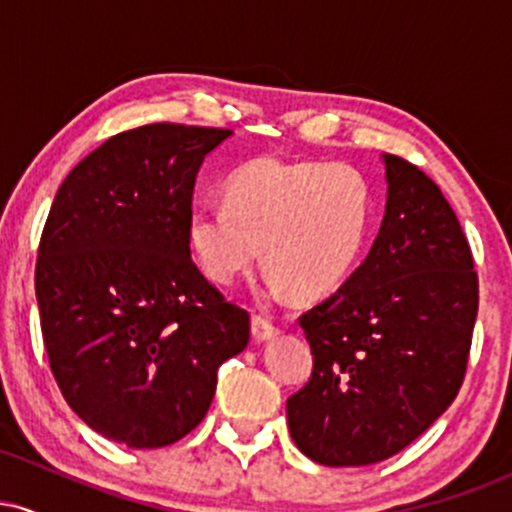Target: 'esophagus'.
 I'll list each match as a JSON object with an SVG mask.
<instances>
[{
  "mask_svg": "<svg viewBox=\"0 0 512 512\" xmlns=\"http://www.w3.org/2000/svg\"><path fill=\"white\" fill-rule=\"evenodd\" d=\"M276 334H279V327L272 325L267 317L264 315L252 317V337H255L257 342H267V339H274Z\"/></svg>",
  "mask_w": 512,
  "mask_h": 512,
  "instance_id": "obj_1",
  "label": "esophagus"
}]
</instances>
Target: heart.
Segmentation results:
<instances>
[{"label":"heart","instance_id":"b5f03b06","mask_svg":"<svg viewBox=\"0 0 512 512\" xmlns=\"http://www.w3.org/2000/svg\"><path fill=\"white\" fill-rule=\"evenodd\" d=\"M373 221V190L349 163L262 156L226 182V202H204L187 219L197 264L228 286L260 257L269 289L325 296L354 272Z\"/></svg>","mask_w":512,"mask_h":512}]
</instances>
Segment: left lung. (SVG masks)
<instances>
[{
  "label": "left lung",
  "instance_id": "8db88e82",
  "mask_svg": "<svg viewBox=\"0 0 512 512\" xmlns=\"http://www.w3.org/2000/svg\"><path fill=\"white\" fill-rule=\"evenodd\" d=\"M378 238L349 279L298 317L313 373L289 397L293 443L327 467L397 455L450 407L479 310L472 250L424 170L385 154Z\"/></svg>",
  "mask_w": 512,
  "mask_h": 512
}]
</instances>
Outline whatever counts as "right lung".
Returning <instances> with one entry per match:
<instances>
[{
	"mask_svg": "<svg viewBox=\"0 0 512 512\" xmlns=\"http://www.w3.org/2000/svg\"><path fill=\"white\" fill-rule=\"evenodd\" d=\"M231 129L156 122L115 134L52 202L35 296L52 375L79 419L127 448H163L207 416L216 370L250 339L190 257L204 156Z\"/></svg>",
	"mask_w": 512,
	"mask_h": 512,
	"instance_id": "right-lung-1",
	"label": "right lung"
}]
</instances>
